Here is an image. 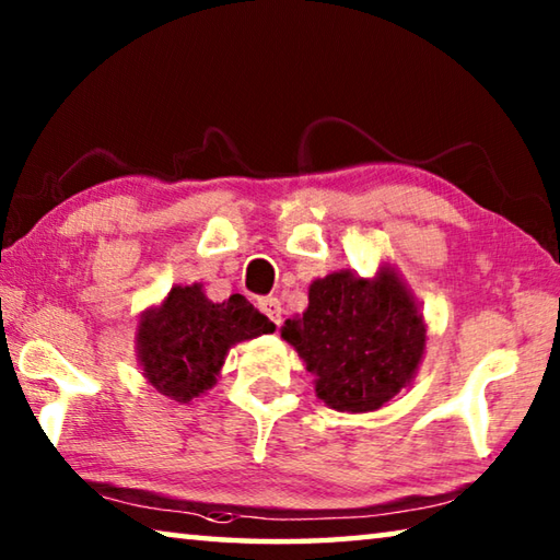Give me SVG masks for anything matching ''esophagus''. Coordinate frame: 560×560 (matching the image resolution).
Segmentation results:
<instances>
[{
    "instance_id": "1",
    "label": "esophagus",
    "mask_w": 560,
    "mask_h": 560,
    "mask_svg": "<svg viewBox=\"0 0 560 560\" xmlns=\"http://www.w3.org/2000/svg\"><path fill=\"white\" fill-rule=\"evenodd\" d=\"M259 311L271 320V324L281 326V314H283V311H281V301L277 296L259 299Z\"/></svg>"
}]
</instances>
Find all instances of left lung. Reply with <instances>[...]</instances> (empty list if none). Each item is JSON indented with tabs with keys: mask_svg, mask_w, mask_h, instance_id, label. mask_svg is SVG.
<instances>
[{
	"mask_svg": "<svg viewBox=\"0 0 560 560\" xmlns=\"http://www.w3.org/2000/svg\"><path fill=\"white\" fill-rule=\"evenodd\" d=\"M281 336L316 373L320 400L340 412H371L410 383L424 350V324L395 271L373 281L328 273L308 289V308Z\"/></svg>",
	"mask_w": 560,
	"mask_h": 560,
	"instance_id": "1",
	"label": "left lung"
}]
</instances>
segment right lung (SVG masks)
Listing matches in <instances>:
<instances>
[{"instance_id": "right-lung-1", "label": "right lung", "mask_w": 560, "mask_h": 560, "mask_svg": "<svg viewBox=\"0 0 560 560\" xmlns=\"http://www.w3.org/2000/svg\"><path fill=\"white\" fill-rule=\"evenodd\" d=\"M273 330L242 293L212 303L197 287H175L138 326V358L150 385L177 402L212 387L226 350Z\"/></svg>"}]
</instances>
